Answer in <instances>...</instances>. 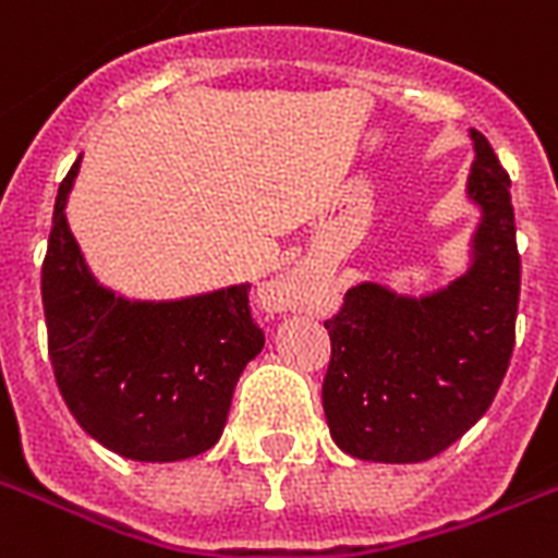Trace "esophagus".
<instances>
[{
	"label": "esophagus",
	"instance_id": "34e87169",
	"mask_svg": "<svg viewBox=\"0 0 558 558\" xmlns=\"http://www.w3.org/2000/svg\"><path fill=\"white\" fill-rule=\"evenodd\" d=\"M301 292H303V283L298 275H287L283 280H278L275 287L269 289V306L271 310H292L301 303Z\"/></svg>",
	"mask_w": 558,
	"mask_h": 558
}]
</instances>
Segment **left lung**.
Segmentation results:
<instances>
[{"instance_id":"1","label":"left lung","mask_w":558,"mask_h":558,"mask_svg":"<svg viewBox=\"0 0 558 558\" xmlns=\"http://www.w3.org/2000/svg\"><path fill=\"white\" fill-rule=\"evenodd\" d=\"M470 140L468 197L482 220L468 271L421 298L364 280L324 324L332 341L326 424L355 459H433L482 418L505 381L522 287L510 177L484 134Z\"/></svg>"}]
</instances>
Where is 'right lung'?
I'll return each instance as SVG.
<instances>
[{
    "label": "right lung",
    "mask_w": 558,
    "mask_h": 558,
    "mask_svg": "<svg viewBox=\"0 0 558 558\" xmlns=\"http://www.w3.org/2000/svg\"><path fill=\"white\" fill-rule=\"evenodd\" d=\"M80 160L59 185L43 264L59 392L76 424L122 459L201 456L223 436L240 373L264 350L248 283L180 301H131L102 287L65 217Z\"/></svg>",
    "instance_id": "right-lung-1"
}]
</instances>
